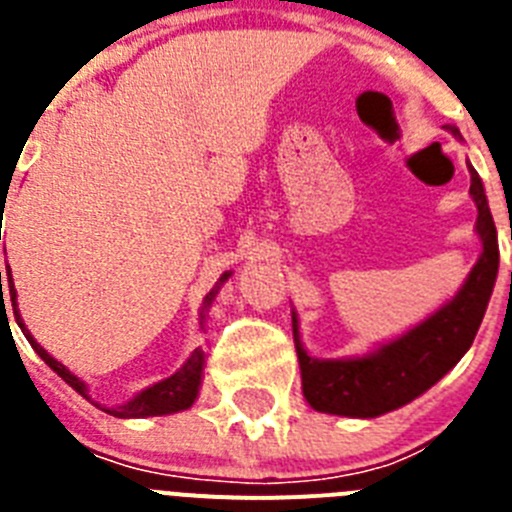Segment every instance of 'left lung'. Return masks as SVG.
<instances>
[{
	"instance_id": "obj_1",
	"label": "left lung",
	"mask_w": 512,
	"mask_h": 512,
	"mask_svg": "<svg viewBox=\"0 0 512 512\" xmlns=\"http://www.w3.org/2000/svg\"><path fill=\"white\" fill-rule=\"evenodd\" d=\"M456 138L459 130L451 128ZM472 194L477 205V233L482 241V256L469 271L467 282L433 315L402 333L377 351L354 359H315L302 348L297 315L292 312L295 348L300 359L302 392L310 408L318 413L346 415V418H377L413 402L431 390L443 374L454 369L469 351L479 323L485 318L487 302L497 279L500 248L482 179L469 164Z\"/></svg>"
}]
</instances>
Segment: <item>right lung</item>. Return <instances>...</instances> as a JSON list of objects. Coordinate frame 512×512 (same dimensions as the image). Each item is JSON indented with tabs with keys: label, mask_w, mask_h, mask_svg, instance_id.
<instances>
[{
	"label": "right lung",
	"mask_w": 512,
	"mask_h": 512,
	"mask_svg": "<svg viewBox=\"0 0 512 512\" xmlns=\"http://www.w3.org/2000/svg\"><path fill=\"white\" fill-rule=\"evenodd\" d=\"M0 241H2V235H0ZM228 277H230V271H225L223 277H220V282H217V287L205 297V307H202L200 318H205V310L210 307V302L215 300L220 284H223ZM2 287H9V300H12V310H15L17 325H20L22 333L27 336L30 346L35 348V354H38L45 364L51 366L53 372H56L63 382L69 384V387H74L81 397L92 400V397L87 395V384L81 382L76 374H71L69 369L61 364V361L53 359V356L48 354V351H45V348L40 346V343L35 341L30 333H27L25 323H22V318H20V310H17V292H15V282H12V271H9V266H7V271H0V292H2ZM202 369H205V351H202V348H194V354L184 361V366L179 369V372L171 374V377L164 379V382H158V384H153V387H148V390H143L140 395H135L130 402L120 405V408L107 410V413L115 415V418H148V415H171V413H179V410L192 408L194 400H197V392H200Z\"/></svg>",
	"instance_id": "1"
}]
</instances>
